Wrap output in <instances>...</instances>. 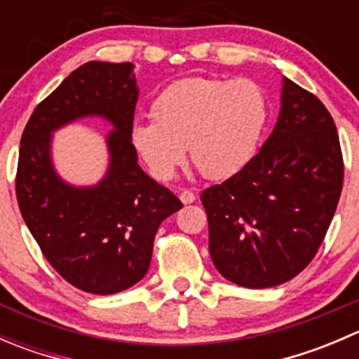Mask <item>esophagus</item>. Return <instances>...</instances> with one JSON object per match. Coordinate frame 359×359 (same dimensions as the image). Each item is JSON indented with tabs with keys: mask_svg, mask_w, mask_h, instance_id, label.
<instances>
[{
	"mask_svg": "<svg viewBox=\"0 0 359 359\" xmlns=\"http://www.w3.org/2000/svg\"><path fill=\"white\" fill-rule=\"evenodd\" d=\"M180 201H182L184 205H189V203H194V201H196V194H194L193 191H189V189H184L182 193H180Z\"/></svg>",
	"mask_w": 359,
	"mask_h": 359,
	"instance_id": "1",
	"label": "esophagus"
}]
</instances>
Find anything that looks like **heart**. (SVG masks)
<instances>
[{
  "instance_id": "heart-1",
  "label": "heart",
  "mask_w": 359,
  "mask_h": 359,
  "mask_svg": "<svg viewBox=\"0 0 359 359\" xmlns=\"http://www.w3.org/2000/svg\"><path fill=\"white\" fill-rule=\"evenodd\" d=\"M153 118L132 126L133 149L166 182L186 158L206 179H226L252 158L267 121V100L252 79L184 78L166 86Z\"/></svg>"
}]
</instances>
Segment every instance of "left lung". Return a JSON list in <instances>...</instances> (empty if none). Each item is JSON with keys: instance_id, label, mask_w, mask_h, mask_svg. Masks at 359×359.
Listing matches in <instances>:
<instances>
[{"instance_id": "1", "label": "left lung", "mask_w": 359, "mask_h": 359, "mask_svg": "<svg viewBox=\"0 0 359 359\" xmlns=\"http://www.w3.org/2000/svg\"><path fill=\"white\" fill-rule=\"evenodd\" d=\"M342 182L334 118L316 95L283 78L269 139L240 172L201 193L217 271L247 288L295 278L323 243Z\"/></svg>"}]
</instances>
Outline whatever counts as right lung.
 I'll return each instance as SVG.
<instances>
[{
    "mask_svg": "<svg viewBox=\"0 0 359 359\" xmlns=\"http://www.w3.org/2000/svg\"><path fill=\"white\" fill-rule=\"evenodd\" d=\"M139 88L133 64H83L38 104L20 139L15 191L25 226L53 269L72 287L111 295L149 269L159 224L182 208L179 198L137 163L132 133ZM88 115L107 118L110 166L95 187L62 181L51 135Z\"/></svg>",
    "mask_w": 359,
    "mask_h": 359,
    "instance_id": "right-lung-1",
    "label": "right lung"
}]
</instances>
